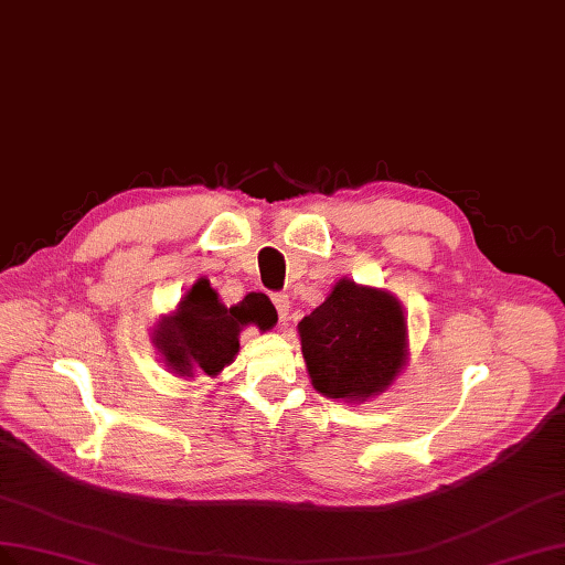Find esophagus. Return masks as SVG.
<instances>
[{"label": "esophagus", "mask_w": 565, "mask_h": 565, "mask_svg": "<svg viewBox=\"0 0 565 565\" xmlns=\"http://www.w3.org/2000/svg\"><path fill=\"white\" fill-rule=\"evenodd\" d=\"M269 298H271V302H274V308H277L279 319L286 321V319H288V298H286L284 294H271Z\"/></svg>", "instance_id": "1"}]
</instances>
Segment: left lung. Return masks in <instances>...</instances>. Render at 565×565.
Instances as JSON below:
<instances>
[{
	"mask_svg": "<svg viewBox=\"0 0 565 565\" xmlns=\"http://www.w3.org/2000/svg\"><path fill=\"white\" fill-rule=\"evenodd\" d=\"M312 385L327 397L383 393L405 364V315L385 291L341 279L300 324Z\"/></svg>",
	"mask_w": 565,
	"mask_h": 565,
	"instance_id": "obj_1",
	"label": "left lung"
}]
</instances>
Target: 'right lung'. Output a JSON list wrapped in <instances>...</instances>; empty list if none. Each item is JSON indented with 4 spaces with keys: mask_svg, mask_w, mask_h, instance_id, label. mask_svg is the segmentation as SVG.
Returning <instances> with one entry per match:
<instances>
[{
    "mask_svg": "<svg viewBox=\"0 0 565 565\" xmlns=\"http://www.w3.org/2000/svg\"><path fill=\"white\" fill-rule=\"evenodd\" d=\"M255 324L263 331L277 324L274 305L263 296H246L234 308H224L205 279H199L182 298L172 317L160 321L156 343L172 372L215 376L238 352L241 327Z\"/></svg>",
    "mask_w": 565,
    "mask_h": 565,
    "instance_id": "add662e5",
    "label": "right lung"
}]
</instances>
